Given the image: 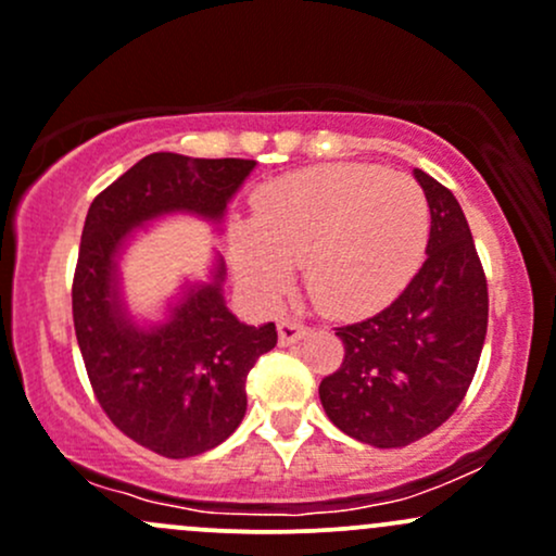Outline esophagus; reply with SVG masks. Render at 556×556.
I'll return each mask as SVG.
<instances>
[{
    "label": "esophagus",
    "mask_w": 556,
    "mask_h": 556,
    "mask_svg": "<svg viewBox=\"0 0 556 556\" xmlns=\"http://www.w3.org/2000/svg\"><path fill=\"white\" fill-rule=\"evenodd\" d=\"M277 327H279V343H282V346H293V343H298L301 338H306L308 332H312L306 325L298 323V319H282Z\"/></svg>",
    "instance_id": "34e87169"
}]
</instances>
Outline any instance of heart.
<instances>
[{
	"instance_id": "obj_1",
	"label": "heart",
	"mask_w": 556,
	"mask_h": 556,
	"mask_svg": "<svg viewBox=\"0 0 556 556\" xmlns=\"http://www.w3.org/2000/svg\"><path fill=\"white\" fill-rule=\"evenodd\" d=\"M429 237V204L413 178L376 165H317L255 194L253 224L231 231V266L271 306L303 266L312 301L330 317H362L400 295Z\"/></svg>"
}]
</instances>
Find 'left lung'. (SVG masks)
<instances>
[{
    "instance_id": "8db88e82",
    "label": "left lung",
    "mask_w": 556,
    "mask_h": 556,
    "mask_svg": "<svg viewBox=\"0 0 556 556\" xmlns=\"http://www.w3.org/2000/svg\"><path fill=\"white\" fill-rule=\"evenodd\" d=\"M431 213L426 261L376 317L336 327L343 362L319 383L327 418L372 447H405L464 402L488 332V279L453 191L413 170Z\"/></svg>"
}]
</instances>
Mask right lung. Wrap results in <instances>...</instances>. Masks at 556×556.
<instances>
[{"mask_svg":"<svg viewBox=\"0 0 556 556\" xmlns=\"http://www.w3.org/2000/svg\"><path fill=\"white\" fill-rule=\"evenodd\" d=\"M253 160H194L156 151L103 189L87 210L72 308L87 378L111 424L165 458H191L229 440L244 381L277 346V327L239 323L224 301V261L210 282L186 285L165 323L140 327L119 288L130 231L170 213L220 224Z\"/></svg>","mask_w":556,"mask_h":556,"instance_id":"add662e5","label":"right lung"}]
</instances>
